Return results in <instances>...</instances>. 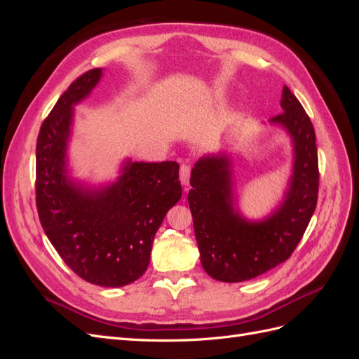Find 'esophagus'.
Instances as JSON below:
<instances>
[{"label":"esophagus","instance_id":"34e87169","mask_svg":"<svg viewBox=\"0 0 359 359\" xmlns=\"http://www.w3.org/2000/svg\"><path fill=\"white\" fill-rule=\"evenodd\" d=\"M190 172H191L190 165H181V168H180V180H181V182L184 184V186H189Z\"/></svg>","mask_w":359,"mask_h":359}]
</instances>
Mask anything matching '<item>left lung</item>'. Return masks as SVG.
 <instances>
[{"instance_id":"left-lung-1","label":"left lung","mask_w":359,"mask_h":359,"mask_svg":"<svg viewBox=\"0 0 359 359\" xmlns=\"http://www.w3.org/2000/svg\"><path fill=\"white\" fill-rule=\"evenodd\" d=\"M285 112L271 121L287 128L295 147L290 190L280 208L262 223L233 212L229 161L201 158L191 170L189 205L206 274L226 283L252 280L283 264L306 232L318 203L319 163L310 116L292 91L281 94Z\"/></svg>"}]
</instances>
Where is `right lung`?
Listing matches in <instances>:
<instances>
[{"instance_id": "right-lung-1", "label": "right lung", "mask_w": 359, "mask_h": 359, "mask_svg": "<svg viewBox=\"0 0 359 359\" xmlns=\"http://www.w3.org/2000/svg\"><path fill=\"white\" fill-rule=\"evenodd\" d=\"M102 76L93 69L74 79L43 119L36 145V205L43 231L66 265L88 283H133L149 264L151 247L166 212L181 196L175 161L128 163L114 186L85 191L72 184L64 156L72 106Z\"/></svg>"}]
</instances>
